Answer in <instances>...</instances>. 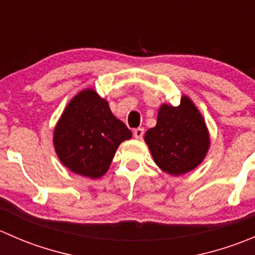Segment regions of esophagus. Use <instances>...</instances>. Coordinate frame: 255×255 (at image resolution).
<instances>
[{
    "label": "esophagus",
    "instance_id": "obj_1",
    "mask_svg": "<svg viewBox=\"0 0 255 255\" xmlns=\"http://www.w3.org/2000/svg\"><path fill=\"white\" fill-rule=\"evenodd\" d=\"M143 134H144L143 128H135V129L133 130V135H134V138H137V139H142Z\"/></svg>",
    "mask_w": 255,
    "mask_h": 255
}]
</instances>
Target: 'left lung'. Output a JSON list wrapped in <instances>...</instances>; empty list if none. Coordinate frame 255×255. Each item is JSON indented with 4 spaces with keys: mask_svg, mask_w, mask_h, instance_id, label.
Segmentation results:
<instances>
[{
    "mask_svg": "<svg viewBox=\"0 0 255 255\" xmlns=\"http://www.w3.org/2000/svg\"><path fill=\"white\" fill-rule=\"evenodd\" d=\"M144 140L156 165L170 175L194 170L210 148L204 117L187 96L176 107L161 105L156 126L146 130Z\"/></svg>",
    "mask_w": 255,
    "mask_h": 255,
    "instance_id": "obj_1",
    "label": "left lung"
}]
</instances>
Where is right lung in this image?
<instances>
[{
  "mask_svg": "<svg viewBox=\"0 0 255 255\" xmlns=\"http://www.w3.org/2000/svg\"><path fill=\"white\" fill-rule=\"evenodd\" d=\"M132 132L116 118L109 102L92 89L68 104L54 128V148L61 163L79 175L99 179L107 173L116 150Z\"/></svg>",
  "mask_w": 255,
  "mask_h": 255,
  "instance_id": "obj_1",
  "label": "right lung"
}]
</instances>
